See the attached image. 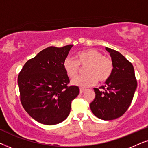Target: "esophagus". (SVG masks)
<instances>
[{"mask_svg": "<svg viewBox=\"0 0 148 148\" xmlns=\"http://www.w3.org/2000/svg\"><path fill=\"white\" fill-rule=\"evenodd\" d=\"M85 91H86V90H85V89H84V88H80L79 89V92H80V94H82V93H84Z\"/></svg>", "mask_w": 148, "mask_h": 148, "instance_id": "obj_1", "label": "esophagus"}]
</instances>
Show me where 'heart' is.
Instances as JSON below:
<instances>
[{
	"label": "heart",
	"instance_id": "1",
	"mask_svg": "<svg viewBox=\"0 0 148 148\" xmlns=\"http://www.w3.org/2000/svg\"><path fill=\"white\" fill-rule=\"evenodd\" d=\"M77 60L67 56L63 61V68L70 78H75L81 71V66L85 67L86 75L73 80L72 84L81 88H88L98 82H106L112 73L114 65L110 58L103 56L98 50L90 48L78 52Z\"/></svg>",
	"mask_w": 148,
	"mask_h": 148
}]
</instances>
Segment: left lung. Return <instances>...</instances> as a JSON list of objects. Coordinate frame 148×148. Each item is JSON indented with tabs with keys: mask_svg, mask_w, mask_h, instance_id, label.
<instances>
[{
	"mask_svg": "<svg viewBox=\"0 0 148 148\" xmlns=\"http://www.w3.org/2000/svg\"><path fill=\"white\" fill-rule=\"evenodd\" d=\"M113 62L112 73L105 86L94 88V100L90 105L95 116L104 121L116 119L126 112L132 102L137 83L133 64L120 52L106 47Z\"/></svg>",
	"mask_w": 148,
	"mask_h": 148,
	"instance_id": "1",
	"label": "left lung"
}]
</instances>
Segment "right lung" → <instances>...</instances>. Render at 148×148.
Instances as JSON below:
<instances>
[{
  "label": "right lung",
  "mask_w": 148,
  "mask_h": 148,
  "mask_svg": "<svg viewBox=\"0 0 148 148\" xmlns=\"http://www.w3.org/2000/svg\"><path fill=\"white\" fill-rule=\"evenodd\" d=\"M73 44L61 48L50 46L26 62L18 76L22 106L32 118L44 125H53L67 118L71 101L79 93L69 83L63 61Z\"/></svg>",
  "instance_id": "1"
}]
</instances>
